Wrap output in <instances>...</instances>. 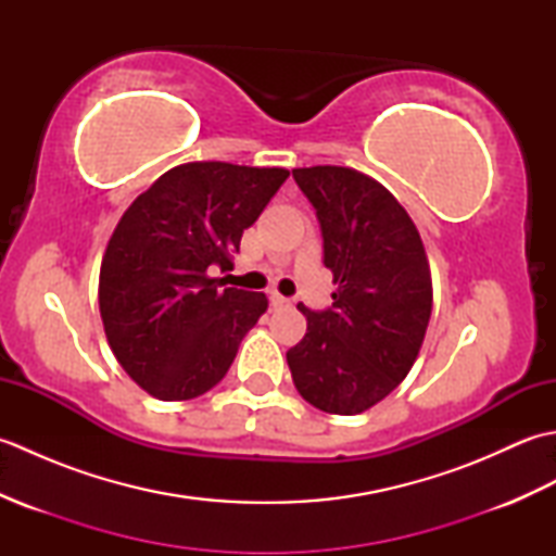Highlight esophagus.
I'll return each mask as SVG.
<instances>
[{
  "instance_id": "1",
  "label": "esophagus",
  "mask_w": 556,
  "mask_h": 556,
  "mask_svg": "<svg viewBox=\"0 0 556 556\" xmlns=\"http://www.w3.org/2000/svg\"><path fill=\"white\" fill-rule=\"evenodd\" d=\"M269 303H271V308H287V305L291 303L287 296H281V293H277V291H271L269 293Z\"/></svg>"
}]
</instances>
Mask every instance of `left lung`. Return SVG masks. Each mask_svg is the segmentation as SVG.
<instances>
[{"label": "left lung", "mask_w": 556, "mask_h": 556, "mask_svg": "<svg viewBox=\"0 0 556 556\" xmlns=\"http://www.w3.org/2000/svg\"><path fill=\"white\" fill-rule=\"evenodd\" d=\"M323 231L332 305L299 303L308 332L287 351L299 394L325 413L356 416L394 392L418 358L432 313L428 255L399 200L349 167L293 169Z\"/></svg>", "instance_id": "8db88e82"}]
</instances>
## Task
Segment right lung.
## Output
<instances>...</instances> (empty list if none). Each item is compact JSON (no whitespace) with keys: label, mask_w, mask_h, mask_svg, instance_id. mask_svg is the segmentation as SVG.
Here are the masks:
<instances>
[{"label":"right lung","mask_w":556,"mask_h":556,"mask_svg":"<svg viewBox=\"0 0 556 556\" xmlns=\"http://www.w3.org/2000/svg\"><path fill=\"white\" fill-rule=\"evenodd\" d=\"M289 172L188 162L140 193L116 224L100 267V315L116 361L160 401L210 392L236 358L265 293L222 289L243 229Z\"/></svg>","instance_id":"right-lung-1"}]
</instances>
